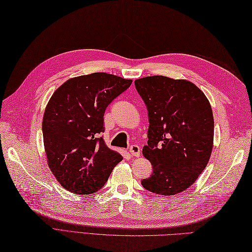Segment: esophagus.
Listing matches in <instances>:
<instances>
[{
  "label": "esophagus",
  "instance_id": "34e87169",
  "mask_svg": "<svg viewBox=\"0 0 252 252\" xmlns=\"http://www.w3.org/2000/svg\"><path fill=\"white\" fill-rule=\"evenodd\" d=\"M129 153H130L131 156L138 157L140 155V147H139V145H137V144L131 145L130 149H129Z\"/></svg>",
  "mask_w": 252,
  "mask_h": 252
}]
</instances>
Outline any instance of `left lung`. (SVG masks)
<instances>
[{
  "label": "left lung",
  "instance_id": "obj_1",
  "mask_svg": "<svg viewBox=\"0 0 252 252\" xmlns=\"http://www.w3.org/2000/svg\"><path fill=\"white\" fill-rule=\"evenodd\" d=\"M134 85L149 115L143 155L153 167L141 181L153 193L173 195L197 181L210 160L214 118L210 101L186 80L163 76L138 79Z\"/></svg>",
  "mask_w": 252,
  "mask_h": 252
}]
</instances>
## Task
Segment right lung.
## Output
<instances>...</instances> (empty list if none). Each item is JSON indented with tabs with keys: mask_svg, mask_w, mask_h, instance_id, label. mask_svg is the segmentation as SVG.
Masks as SVG:
<instances>
[{
	"mask_svg": "<svg viewBox=\"0 0 252 252\" xmlns=\"http://www.w3.org/2000/svg\"><path fill=\"white\" fill-rule=\"evenodd\" d=\"M131 82L110 73L94 72L67 80L49 100L42 119L48 164L68 191H98L123 159L103 141V115Z\"/></svg>",
	"mask_w": 252,
	"mask_h": 252,
	"instance_id": "obj_1",
	"label": "right lung"
}]
</instances>
